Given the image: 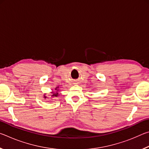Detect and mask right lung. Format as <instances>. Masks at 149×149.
I'll use <instances>...</instances> for the list:
<instances>
[{
	"mask_svg": "<svg viewBox=\"0 0 149 149\" xmlns=\"http://www.w3.org/2000/svg\"><path fill=\"white\" fill-rule=\"evenodd\" d=\"M55 90H56V91H58V88H56V89H55ZM58 95V92L56 91V93H53V94L52 95V97H57ZM45 99H46V97H45Z\"/></svg>",
	"mask_w": 149,
	"mask_h": 149,
	"instance_id": "add662e5",
	"label": "right lung"
}]
</instances>
